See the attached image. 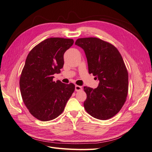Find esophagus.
<instances>
[{
  "instance_id": "34e87169",
  "label": "esophagus",
  "mask_w": 152,
  "mask_h": 152,
  "mask_svg": "<svg viewBox=\"0 0 152 152\" xmlns=\"http://www.w3.org/2000/svg\"><path fill=\"white\" fill-rule=\"evenodd\" d=\"M75 90L76 92H79V91L82 90V87L80 86H78V85H75Z\"/></svg>"
}]
</instances>
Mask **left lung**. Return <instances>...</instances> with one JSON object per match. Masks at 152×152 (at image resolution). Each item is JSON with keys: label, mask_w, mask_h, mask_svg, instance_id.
<instances>
[{"label": "left lung", "mask_w": 152, "mask_h": 152, "mask_svg": "<svg viewBox=\"0 0 152 152\" xmlns=\"http://www.w3.org/2000/svg\"><path fill=\"white\" fill-rule=\"evenodd\" d=\"M86 55L89 73L99 81L97 88L84 87V107L95 118L105 120L122 109L128 92V73L122 56L110 43L97 38L77 39Z\"/></svg>", "instance_id": "8db88e82"}]
</instances>
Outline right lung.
<instances>
[{
	"instance_id": "obj_1",
	"label": "right lung",
	"mask_w": 152,
	"mask_h": 152,
	"mask_svg": "<svg viewBox=\"0 0 152 152\" xmlns=\"http://www.w3.org/2000/svg\"><path fill=\"white\" fill-rule=\"evenodd\" d=\"M73 39L50 38L35 46L28 53L19 86L26 107L33 116L43 122L52 120L64 110L75 85L53 81L64 66V54Z\"/></svg>"
}]
</instances>
